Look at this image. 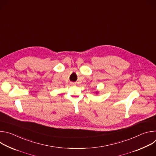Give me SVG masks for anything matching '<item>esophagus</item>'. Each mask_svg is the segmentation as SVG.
Here are the masks:
<instances>
[{
    "label": "esophagus",
    "mask_w": 156,
    "mask_h": 156,
    "mask_svg": "<svg viewBox=\"0 0 156 156\" xmlns=\"http://www.w3.org/2000/svg\"><path fill=\"white\" fill-rule=\"evenodd\" d=\"M70 84H71V85H76V83H73V82H71V83H70Z\"/></svg>",
    "instance_id": "1"
}]
</instances>
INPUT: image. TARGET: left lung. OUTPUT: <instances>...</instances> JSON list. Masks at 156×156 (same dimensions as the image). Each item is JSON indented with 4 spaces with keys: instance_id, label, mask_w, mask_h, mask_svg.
<instances>
[{
    "instance_id": "obj_1",
    "label": "left lung",
    "mask_w": 156,
    "mask_h": 156,
    "mask_svg": "<svg viewBox=\"0 0 156 156\" xmlns=\"http://www.w3.org/2000/svg\"><path fill=\"white\" fill-rule=\"evenodd\" d=\"M98 93H99L98 91H96V92H95V93H96V94H98Z\"/></svg>"
}]
</instances>
